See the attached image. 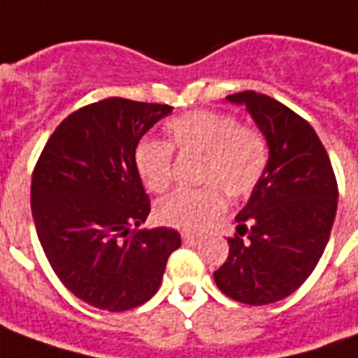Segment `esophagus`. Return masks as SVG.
<instances>
[{
    "instance_id": "esophagus-1",
    "label": "esophagus",
    "mask_w": 358,
    "mask_h": 358,
    "mask_svg": "<svg viewBox=\"0 0 358 358\" xmlns=\"http://www.w3.org/2000/svg\"><path fill=\"white\" fill-rule=\"evenodd\" d=\"M182 241H184L186 245H197V243H201V238H199V236H194V234H182Z\"/></svg>"
}]
</instances>
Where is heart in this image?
I'll use <instances>...</instances> for the list:
<instances>
[{
  "label": "heart",
  "mask_w": 358,
  "mask_h": 358,
  "mask_svg": "<svg viewBox=\"0 0 358 358\" xmlns=\"http://www.w3.org/2000/svg\"><path fill=\"white\" fill-rule=\"evenodd\" d=\"M169 141L141 140L134 149V164L143 186L163 194L172 182V151L199 155L197 189H180L157 203L155 217L164 226L199 232L226 209L230 199H245L263 182L270 151L255 126L218 110H189L164 124Z\"/></svg>",
  "instance_id": "1"
}]
</instances>
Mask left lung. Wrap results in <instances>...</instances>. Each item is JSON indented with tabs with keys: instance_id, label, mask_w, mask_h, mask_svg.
Instances as JSON below:
<instances>
[{
	"instance_id": "obj_1",
	"label": "left lung",
	"mask_w": 358,
	"mask_h": 358,
	"mask_svg": "<svg viewBox=\"0 0 358 358\" xmlns=\"http://www.w3.org/2000/svg\"><path fill=\"white\" fill-rule=\"evenodd\" d=\"M226 99L248 107L270 161L236 217L238 234L228 238L215 282L240 303L270 305L299 289L320 261L338 209V180L313 126L284 103L251 90Z\"/></svg>"
}]
</instances>
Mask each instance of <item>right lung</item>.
I'll return each mask as SVG.
<instances>
[{"mask_svg": "<svg viewBox=\"0 0 358 358\" xmlns=\"http://www.w3.org/2000/svg\"><path fill=\"white\" fill-rule=\"evenodd\" d=\"M171 105L107 97L55 128L32 172L30 205L38 240L69 292L92 307L122 313L161 285L180 248L172 228L140 230L151 203L134 149Z\"/></svg>", "mask_w": 358, "mask_h": 358, "instance_id": "add662e5", "label": "right lung"}]
</instances>
